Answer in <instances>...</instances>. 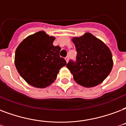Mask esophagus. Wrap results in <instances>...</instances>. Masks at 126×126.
Returning <instances> with one entry per match:
<instances>
[{
    "label": "esophagus",
    "mask_w": 126,
    "mask_h": 126,
    "mask_svg": "<svg viewBox=\"0 0 126 126\" xmlns=\"http://www.w3.org/2000/svg\"><path fill=\"white\" fill-rule=\"evenodd\" d=\"M65 60L67 61V63H68V61H69V56H67L65 57Z\"/></svg>",
    "instance_id": "esophagus-1"
}]
</instances>
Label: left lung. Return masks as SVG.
<instances>
[{
  "mask_svg": "<svg viewBox=\"0 0 126 126\" xmlns=\"http://www.w3.org/2000/svg\"><path fill=\"white\" fill-rule=\"evenodd\" d=\"M72 41L77 52V61H70L67 67L73 74L75 81L86 88L100 84L109 75L113 67L110 49L89 32L80 37H74Z\"/></svg>",
  "mask_w": 126,
  "mask_h": 126,
  "instance_id": "left-lung-1",
  "label": "left lung"
}]
</instances>
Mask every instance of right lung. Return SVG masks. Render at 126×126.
Returning a JSON list of instances; mask_svg holds the SVG:
<instances>
[{
	"instance_id": "add662e5",
	"label": "right lung",
	"mask_w": 126,
	"mask_h": 126,
	"mask_svg": "<svg viewBox=\"0 0 126 126\" xmlns=\"http://www.w3.org/2000/svg\"><path fill=\"white\" fill-rule=\"evenodd\" d=\"M55 40L53 36L40 31L26 37L16 48V69L30 85L40 89L49 86L67 64L59 55L60 47L53 44Z\"/></svg>"
}]
</instances>
